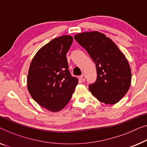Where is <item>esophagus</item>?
Listing matches in <instances>:
<instances>
[{
	"label": "esophagus",
	"mask_w": 147,
	"mask_h": 147,
	"mask_svg": "<svg viewBox=\"0 0 147 147\" xmlns=\"http://www.w3.org/2000/svg\"><path fill=\"white\" fill-rule=\"evenodd\" d=\"M80 78L82 82H84L85 80H86V76H85L84 74H82V75L80 76Z\"/></svg>",
	"instance_id": "1"
}]
</instances>
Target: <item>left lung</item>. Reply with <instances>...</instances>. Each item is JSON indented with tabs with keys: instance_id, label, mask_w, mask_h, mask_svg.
<instances>
[{
	"instance_id": "1",
	"label": "left lung",
	"mask_w": 147,
	"mask_h": 147,
	"mask_svg": "<svg viewBox=\"0 0 147 147\" xmlns=\"http://www.w3.org/2000/svg\"><path fill=\"white\" fill-rule=\"evenodd\" d=\"M74 38L88 53L97 71L89 90L100 102L114 104L127 92L131 81L127 60L111 39L99 32L78 34Z\"/></svg>"
}]
</instances>
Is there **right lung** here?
Returning a JSON list of instances; mask_svg holds the SVG:
<instances>
[{
	"instance_id": "right-lung-1",
	"label": "right lung",
	"mask_w": 147,
	"mask_h": 147,
	"mask_svg": "<svg viewBox=\"0 0 147 147\" xmlns=\"http://www.w3.org/2000/svg\"><path fill=\"white\" fill-rule=\"evenodd\" d=\"M73 37L55 38L39 50L33 58L28 74V90L39 105L59 111L71 100L78 79L69 71L66 55Z\"/></svg>"
}]
</instances>
